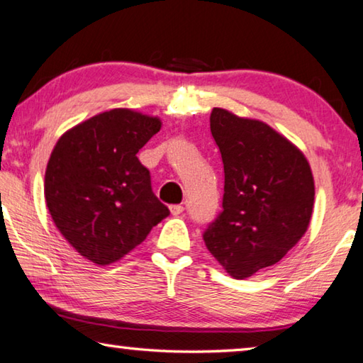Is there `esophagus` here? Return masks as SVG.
Returning a JSON list of instances; mask_svg holds the SVG:
<instances>
[{
  "label": "esophagus",
  "instance_id": "esophagus-1",
  "mask_svg": "<svg viewBox=\"0 0 363 363\" xmlns=\"http://www.w3.org/2000/svg\"><path fill=\"white\" fill-rule=\"evenodd\" d=\"M169 211H171V214H173V216H179V214L184 211V206L182 205H171Z\"/></svg>",
  "mask_w": 363,
  "mask_h": 363
}]
</instances>
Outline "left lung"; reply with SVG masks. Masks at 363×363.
<instances>
[{"instance_id":"obj_1","label":"left lung","mask_w":363,"mask_h":363,"mask_svg":"<svg viewBox=\"0 0 363 363\" xmlns=\"http://www.w3.org/2000/svg\"><path fill=\"white\" fill-rule=\"evenodd\" d=\"M210 128L224 164V195L203 240L232 277L247 279L277 264L304 235L314 177L303 153L266 123L213 108Z\"/></svg>"}]
</instances>
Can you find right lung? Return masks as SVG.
I'll list each match as a JSON object with an SVG mask.
<instances>
[{
  "mask_svg": "<svg viewBox=\"0 0 363 363\" xmlns=\"http://www.w3.org/2000/svg\"><path fill=\"white\" fill-rule=\"evenodd\" d=\"M160 128L158 118L113 108L57 140L45 176L46 205L60 233L86 259L101 266L118 261L169 214L138 158Z\"/></svg>",
  "mask_w": 363,
  "mask_h": 363,
  "instance_id": "add662e5",
  "label": "right lung"
}]
</instances>
